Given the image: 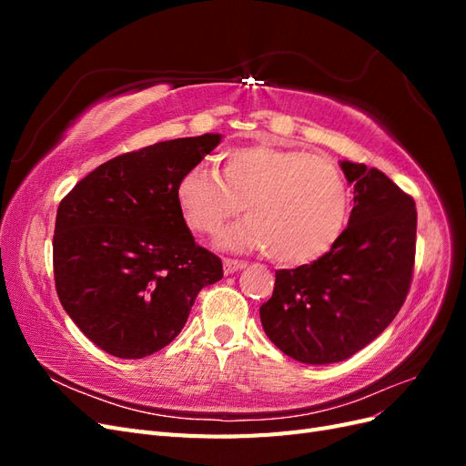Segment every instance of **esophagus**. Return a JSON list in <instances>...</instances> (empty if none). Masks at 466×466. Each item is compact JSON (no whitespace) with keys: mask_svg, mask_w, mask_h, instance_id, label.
I'll list each match as a JSON object with an SVG mask.
<instances>
[{"mask_svg":"<svg viewBox=\"0 0 466 466\" xmlns=\"http://www.w3.org/2000/svg\"><path fill=\"white\" fill-rule=\"evenodd\" d=\"M245 264L243 262H238V260H233V258H225L223 260V272L225 274H233V272H237V270H241Z\"/></svg>","mask_w":466,"mask_h":466,"instance_id":"esophagus-1","label":"esophagus"}]
</instances>
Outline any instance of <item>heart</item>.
I'll list each match as a JSON object with an SVG mask.
<instances>
[{
	"instance_id": "1",
	"label": "heart",
	"mask_w": 466,
	"mask_h": 466,
	"mask_svg": "<svg viewBox=\"0 0 466 466\" xmlns=\"http://www.w3.org/2000/svg\"><path fill=\"white\" fill-rule=\"evenodd\" d=\"M221 177L190 167L177 182V202L194 231L218 233L245 209L248 218L225 231L229 250H268L279 264L313 262L340 237L350 192L330 159L303 149L250 144L221 153Z\"/></svg>"
}]
</instances>
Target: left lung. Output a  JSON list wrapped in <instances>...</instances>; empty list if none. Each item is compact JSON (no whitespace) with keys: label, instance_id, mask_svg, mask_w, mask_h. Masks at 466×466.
I'll return each mask as SVG.
<instances>
[{"label":"left lung","instance_id":"8db88e82","mask_svg":"<svg viewBox=\"0 0 466 466\" xmlns=\"http://www.w3.org/2000/svg\"><path fill=\"white\" fill-rule=\"evenodd\" d=\"M354 187L348 228L311 264L278 270L260 307L266 336L309 365L344 361L397 317L410 289L416 204L377 168L340 161Z\"/></svg>","mask_w":466,"mask_h":466}]
</instances>
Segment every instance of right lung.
<instances>
[{"label": "right lung", "instance_id": "1", "mask_svg": "<svg viewBox=\"0 0 466 466\" xmlns=\"http://www.w3.org/2000/svg\"><path fill=\"white\" fill-rule=\"evenodd\" d=\"M221 142L178 137L118 155L79 180L56 214L54 279L66 313L106 354L139 360L171 344L196 295L223 278L194 243L177 182Z\"/></svg>", "mask_w": 466, "mask_h": 466}]
</instances>
